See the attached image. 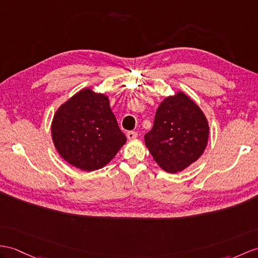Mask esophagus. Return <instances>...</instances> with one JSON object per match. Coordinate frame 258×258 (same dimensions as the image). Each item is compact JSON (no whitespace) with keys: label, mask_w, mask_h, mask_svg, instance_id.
<instances>
[{"label":"esophagus","mask_w":258,"mask_h":258,"mask_svg":"<svg viewBox=\"0 0 258 258\" xmlns=\"http://www.w3.org/2000/svg\"><path fill=\"white\" fill-rule=\"evenodd\" d=\"M137 137H138V134L136 133V131H128V133H127L128 140H134V139H136Z\"/></svg>","instance_id":"obj_1"}]
</instances>
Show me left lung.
I'll return each instance as SVG.
<instances>
[{
    "instance_id": "1",
    "label": "left lung",
    "mask_w": 258,
    "mask_h": 258,
    "mask_svg": "<svg viewBox=\"0 0 258 258\" xmlns=\"http://www.w3.org/2000/svg\"><path fill=\"white\" fill-rule=\"evenodd\" d=\"M208 137L209 124L203 110L185 93L177 92L160 104L144 142L161 168L177 173L202 156Z\"/></svg>"
}]
</instances>
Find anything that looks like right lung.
Wrapping results in <instances>:
<instances>
[{
  "instance_id": "add662e5",
  "label": "right lung",
  "mask_w": 258,
  "mask_h": 258,
  "mask_svg": "<svg viewBox=\"0 0 258 258\" xmlns=\"http://www.w3.org/2000/svg\"><path fill=\"white\" fill-rule=\"evenodd\" d=\"M51 136L69 164L92 172L107 165L127 141L105 94L78 92L62 104L52 119Z\"/></svg>"
}]
</instances>
